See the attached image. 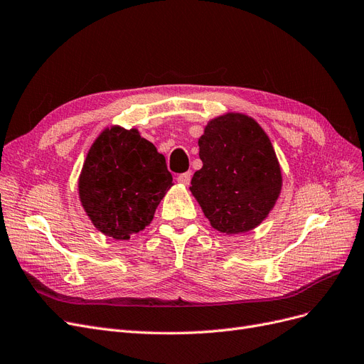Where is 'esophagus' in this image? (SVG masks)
<instances>
[{
	"mask_svg": "<svg viewBox=\"0 0 364 364\" xmlns=\"http://www.w3.org/2000/svg\"><path fill=\"white\" fill-rule=\"evenodd\" d=\"M191 180H192V172H184V173H180L177 177V181L184 186H189Z\"/></svg>",
	"mask_w": 364,
	"mask_h": 364,
	"instance_id": "1",
	"label": "esophagus"
}]
</instances>
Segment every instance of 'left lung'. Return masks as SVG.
<instances>
[{
	"instance_id": "1",
	"label": "left lung",
	"mask_w": 364,
	"mask_h": 364,
	"mask_svg": "<svg viewBox=\"0 0 364 364\" xmlns=\"http://www.w3.org/2000/svg\"><path fill=\"white\" fill-rule=\"evenodd\" d=\"M203 168L191 192L210 225L223 234L249 232L265 220L282 191L274 148L252 117L228 112L208 121L198 141Z\"/></svg>"
}]
</instances>
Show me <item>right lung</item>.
<instances>
[{
    "label": "right lung",
    "instance_id": "obj_1",
    "mask_svg": "<svg viewBox=\"0 0 364 364\" xmlns=\"http://www.w3.org/2000/svg\"><path fill=\"white\" fill-rule=\"evenodd\" d=\"M172 186L164 154L136 129L112 126L92 142L79 175V199L97 230L124 241L151 223Z\"/></svg>",
    "mask_w": 364,
    "mask_h": 364
}]
</instances>
